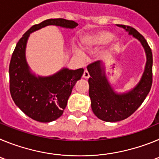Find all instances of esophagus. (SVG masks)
I'll return each instance as SVG.
<instances>
[{"label":"esophagus","instance_id":"1","mask_svg":"<svg viewBox=\"0 0 159 159\" xmlns=\"http://www.w3.org/2000/svg\"><path fill=\"white\" fill-rule=\"evenodd\" d=\"M83 77H84V79H88L90 77L89 73H88V70L87 69L84 70V74H83Z\"/></svg>","mask_w":159,"mask_h":159}]
</instances>
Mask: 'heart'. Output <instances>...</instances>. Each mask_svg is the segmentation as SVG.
Here are the masks:
<instances>
[{"mask_svg": "<svg viewBox=\"0 0 159 159\" xmlns=\"http://www.w3.org/2000/svg\"><path fill=\"white\" fill-rule=\"evenodd\" d=\"M109 41V50H113L117 47L119 43V39L117 36H112L111 32H108L106 30H100L96 32L95 33L92 34V36L88 38L84 43V48L87 50H93V49L97 48L99 46H102ZM75 54L78 57H82V53L79 50H75Z\"/></svg>", "mask_w": 159, "mask_h": 159, "instance_id": "1", "label": "heart"}]
</instances>
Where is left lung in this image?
<instances>
[{"label": "left lung", "mask_w": 159, "mask_h": 159, "mask_svg": "<svg viewBox=\"0 0 159 159\" xmlns=\"http://www.w3.org/2000/svg\"><path fill=\"white\" fill-rule=\"evenodd\" d=\"M129 35L137 39L145 50L147 62L141 80L135 87L125 93H117L108 82L104 64L100 60L88 66L90 74L89 96L95 116L105 122H118L127 119L141 106L152 85L153 57L145 38L134 28L118 25Z\"/></svg>", "instance_id": "1"}]
</instances>
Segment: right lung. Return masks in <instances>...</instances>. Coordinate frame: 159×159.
<instances>
[{
	"instance_id": "obj_1",
	"label": "right lung",
	"mask_w": 159,
	"mask_h": 159,
	"mask_svg": "<svg viewBox=\"0 0 159 159\" xmlns=\"http://www.w3.org/2000/svg\"><path fill=\"white\" fill-rule=\"evenodd\" d=\"M48 25L73 29L78 24L57 18L33 25L23 35L14 49L9 64V88L15 104L31 119L41 123L54 121L63 115L72 88L84 74V69L64 67L49 76H36L25 57L28 39L32 32Z\"/></svg>"
}]
</instances>
